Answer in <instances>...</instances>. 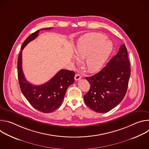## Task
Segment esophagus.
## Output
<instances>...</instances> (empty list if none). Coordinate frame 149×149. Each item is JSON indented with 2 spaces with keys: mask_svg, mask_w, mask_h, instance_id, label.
Wrapping results in <instances>:
<instances>
[{
  "mask_svg": "<svg viewBox=\"0 0 149 149\" xmlns=\"http://www.w3.org/2000/svg\"><path fill=\"white\" fill-rule=\"evenodd\" d=\"M81 78V75L79 74H76L75 75V80L78 81Z\"/></svg>",
  "mask_w": 149,
  "mask_h": 149,
  "instance_id": "1",
  "label": "esophagus"
}]
</instances>
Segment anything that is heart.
<instances>
[{
    "mask_svg": "<svg viewBox=\"0 0 149 149\" xmlns=\"http://www.w3.org/2000/svg\"><path fill=\"white\" fill-rule=\"evenodd\" d=\"M113 49V44L100 33H90L82 36L75 48V56L86 59L85 67L91 72L100 71Z\"/></svg>",
    "mask_w": 149,
    "mask_h": 149,
    "instance_id": "heart-1",
    "label": "heart"
}]
</instances>
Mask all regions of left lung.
<instances>
[{
    "mask_svg": "<svg viewBox=\"0 0 149 149\" xmlns=\"http://www.w3.org/2000/svg\"><path fill=\"white\" fill-rule=\"evenodd\" d=\"M131 69L124 44L116 55L96 74L86 77L90 88L84 96L86 105L93 111L107 113L120 104L128 87Z\"/></svg>",
    "mask_w": 149,
    "mask_h": 149,
    "instance_id": "1",
    "label": "left lung"
}]
</instances>
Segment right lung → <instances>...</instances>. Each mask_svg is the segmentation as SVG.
I'll list each match as a JSON object with an SVG mask.
<instances>
[{
    "label": "right lung",
    "mask_w": 149,
    "mask_h": 149,
    "mask_svg": "<svg viewBox=\"0 0 149 149\" xmlns=\"http://www.w3.org/2000/svg\"><path fill=\"white\" fill-rule=\"evenodd\" d=\"M51 29H41L28 36L22 44L17 59V77L21 91L33 107L45 113L53 112L61 105L67 88L74 82L75 72L61 70L47 82L40 86H34L28 82L24 76L22 66V53L24 47L38 36L40 30Z\"/></svg>",
    "instance_id": "1"
}]
</instances>
